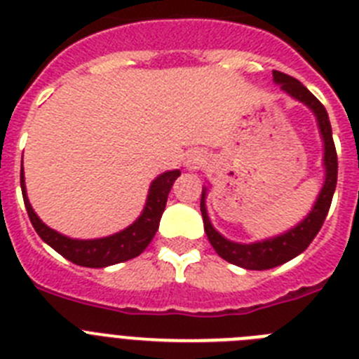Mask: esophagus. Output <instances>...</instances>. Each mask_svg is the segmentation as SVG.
<instances>
[{
	"label": "esophagus",
	"mask_w": 359,
	"mask_h": 359,
	"mask_svg": "<svg viewBox=\"0 0 359 359\" xmlns=\"http://www.w3.org/2000/svg\"><path fill=\"white\" fill-rule=\"evenodd\" d=\"M203 163H205V154H203V152L192 151V152H189V154H187V158H185L187 169L196 170V169H199Z\"/></svg>",
	"instance_id": "obj_1"
}]
</instances>
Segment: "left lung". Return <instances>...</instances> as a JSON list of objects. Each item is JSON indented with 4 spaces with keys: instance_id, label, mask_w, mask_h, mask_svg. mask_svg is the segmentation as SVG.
I'll return each mask as SVG.
<instances>
[{
    "instance_id": "left-lung-1",
    "label": "left lung",
    "mask_w": 359,
    "mask_h": 359,
    "mask_svg": "<svg viewBox=\"0 0 359 359\" xmlns=\"http://www.w3.org/2000/svg\"><path fill=\"white\" fill-rule=\"evenodd\" d=\"M273 82L280 86V90L286 91L294 100H298V102H302L304 106L309 107L313 111V115L316 116L320 136H322L323 142V169H325V180H323L322 190L318 192V198H316L311 212L297 226L290 228V230L284 231V233H280L277 237H269V239L257 241V243L250 244L236 243V241L226 239V237L221 236L212 226L210 217L207 214V201H205L207 199L208 187H203L201 215L208 241H210V244L214 246L219 257H223L224 261L241 266L244 269H269L275 268V266L284 264V262L291 261L297 255H300L309 246L311 241L315 239L316 233L322 228L323 221H325V215H327L329 207H331L332 194H334L336 189V177H338V156H336L331 122H329V115L325 107L322 106V102L307 90L302 82H298L297 79L290 77L286 73L273 72Z\"/></svg>"
}]
</instances>
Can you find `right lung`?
<instances>
[{
  "label": "right lung",
  "mask_w": 359,
  "mask_h": 359,
  "mask_svg": "<svg viewBox=\"0 0 359 359\" xmlns=\"http://www.w3.org/2000/svg\"><path fill=\"white\" fill-rule=\"evenodd\" d=\"M180 174L182 172L176 169L167 170L154 177V182L149 187L147 201H145L140 217L128 228L116 231L113 236L100 237V239H72V237L62 236L53 228L46 226L28 201L23 169H21V190H23L25 207H27L32 226L36 228L37 236L44 243L52 246L57 253H61L65 259L72 261L73 264L84 266V268H106V266L135 259L147 248L154 233L158 231L169 192Z\"/></svg>",
  "instance_id": "right-lung-1"
}]
</instances>
